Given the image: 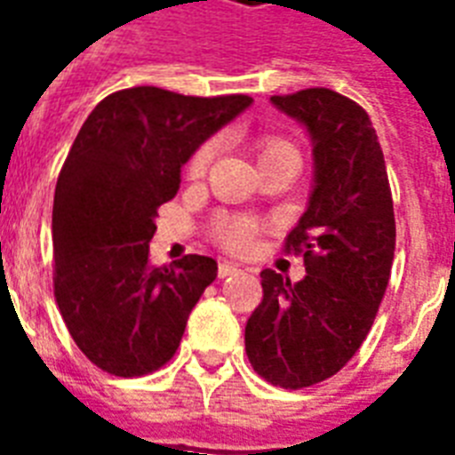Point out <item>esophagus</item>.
Returning <instances> with one entry per match:
<instances>
[{
	"label": "esophagus",
	"mask_w": 455,
	"mask_h": 455,
	"mask_svg": "<svg viewBox=\"0 0 455 455\" xmlns=\"http://www.w3.org/2000/svg\"><path fill=\"white\" fill-rule=\"evenodd\" d=\"M238 271H240L238 266L228 264V261H220V268H217V275H220V278H228V275H235V273H238Z\"/></svg>",
	"instance_id": "obj_1"
}]
</instances>
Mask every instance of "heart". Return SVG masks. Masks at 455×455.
I'll use <instances>...</instances> for the list:
<instances>
[{"mask_svg": "<svg viewBox=\"0 0 455 455\" xmlns=\"http://www.w3.org/2000/svg\"><path fill=\"white\" fill-rule=\"evenodd\" d=\"M285 151H294L290 142L280 138H264L259 142V161L261 158L275 156V154H285ZM215 156V142L203 144L201 149L196 151L194 158H191L189 164V175L191 177H201L205 170H208L210 161ZM217 234H220L221 243L228 245L231 250H245L250 245V240L254 235V224L250 220H228L221 221L220 228H217Z\"/></svg>", "mask_w": 455, "mask_h": 455, "instance_id": "1", "label": "heart"}]
</instances>
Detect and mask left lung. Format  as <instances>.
Returning <instances> with one entry per match:
<instances>
[{"instance_id": "obj_1", "label": "left lung", "mask_w": 455, "mask_h": 455, "mask_svg": "<svg viewBox=\"0 0 455 455\" xmlns=\"http://www.w3.org/2000/svg\"><path fill=\"white\" fill-rule=\"evenodd\" d=\"M304 125L313 189L285 247L304 252L306 278L264 268V299L245 324L250 364L273 386L308 387L334 376L367 339L395 257L386 161L369 114L330 88L273 95Z\"/></svg>"}]
</instances>
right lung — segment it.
Returning a JSON list of instances; mask_svg holds the SVG:
<instances>
[{
    "instance_id": "right-lung-1",
    "label": "right lung",
    "mask_w": 455,
    "mask_h": 455,
    "mask_svg": "<svg viewBox=\"0 0 455 455\" xmlns=\"http://www.w3.org/2000/svg\"><path fill=\"white\" fill-rule=\"evenodd\" d=\"M250 105L138 86L107 95L81 125L55 184L53 291L74 343L107 374L164 367L217 278L201 254L151 266L149 240L182 165Z\"/></svg>"
}]
</instances>
